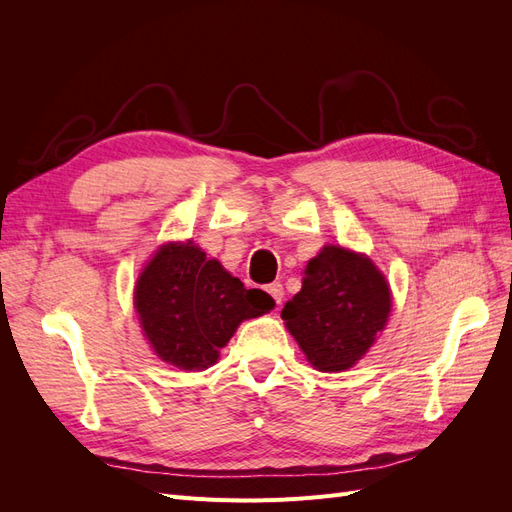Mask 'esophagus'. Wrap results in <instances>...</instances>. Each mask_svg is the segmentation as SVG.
<instances>
[{
  "label": "esophagus",
  "mask_w": 512,
  "mask_h": 512,
  "mask_svg": "<svg viewBox=\"0 0 512 512\" xmlns=\"http://www.w3.org/2000/svg\"><path fill=\"white\" fill-rule=\"evenodd\" d=\"M267 292L271 294L275 303H282V299H284V286H282L280 282L269 284V286H267Z\"/></svg>",
  "instance_id": "esophagus-1"
}]
</instances>
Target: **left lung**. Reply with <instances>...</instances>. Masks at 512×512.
Returning <instances> with one entry per match:
<instances>
[{
	"instance_id": "8db88e82",
	"label": "left lung",
	"mask_w": 512,
	"mask_h": 512,
	"mask_svg": "<svg viewBox=\"0 0 512 512\" xmlns=\"http://www.w3.org/2000/svg\"><path fill=\"white\" fill-rule=\"evenodd\" d=\"M389 312V284L374 262L327 245L307 262L303 286L282 318L316 369L344 371L374 344Z\"/></svg>"
}]
</instances>
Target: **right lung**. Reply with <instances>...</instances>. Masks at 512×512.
<instances>
[{
  "label": "right lung",
  "instance_id": "add662e5",
  "mask_svg": "<svg viewBox=\"0 0 512 512\" xmlns=\"http://www.w3.org/2000/svg\"><path fill=\"white\" fill-rule=\"evenodd\" d=\"M134 307L151 348L179 369H205L247 318L269 312L273 299L247 290L200 247L168 243L136 282Z\"/></svg>",
  "mask_w": 512,
  "mask_h": 512
}]
</instances>
